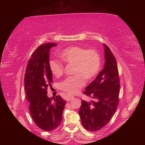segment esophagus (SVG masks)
<instances>
[{"label": "esophagus", "mask_w": 145, "mask_h": 145, "mask_svg": "<svg viewBox=\"0 0 145 145\" xmlns=\"http://www.w3.org/2000/svg\"><path fill=\"white\" fill-rule=\"evenodd\" d=\"M73 96H72V95H67V97H66V100L67 101H71L72 99H73Z\"/></svg>", "instance_id": "34e87169"}]
</instances>
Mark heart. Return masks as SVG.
<instances>
[{"label":"heart","instance_id":"b5f03b06","mask_svg":"<svg viewBox=\"0 0 145 145\" xmlns=\"http://www.w3.org/2000/svg\"><path fill=\"white\" fill-rule=\"evenodd\" d=\"M59 56L64 62L73 64L75 75L65 78L59 84V88L70 94L77 93L85 84L84 78L91 80L99 73L101 67V57L96 49H87L81 46H70L63 49ZM50 72L56 77L64 73L63 64L59 61H49Z\"/></svg>","mask_w":145,"mask_h":145}]
</instances>
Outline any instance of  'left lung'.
I'll return each instance as SVG.
<instances>
[{"label": "left lung", "instance_id": "8db88e82", "mask_svg": "<svg viewBox=\"0 0 145 145\" xmlns=\"http://www.w3.org/2000/svg\"><path fill=\"white\" fill-rule=\"evenodd\" d=\"M104 67L83 92L94 100L87 102L82 100L78 111L83 127L92 132L106 125L119 104L120 84L117 62L109 46L104 44Z\"/></svg>", "mask_w": 145, "mask_h": 145}]
</instances>
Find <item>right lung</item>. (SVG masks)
Wrapping results in <instances>:
<instances>
[{
  "label": "right lung",
  "mask_w": 145,
  "mask_h": 145,
  "mask_svg": "<svg viewBox=\"0 0 145 145\" xmlns=\"http://www.w3.org/2000/svg\"><path fill=\"white\" fill-rule=\"evenodd\" d=\"M56 45L46 43L39 46L28 61L24 77L31 116L36 125L45 131H54L60 125L66 105V101L59 95L52 99L47 97V88L53 81L48 65L49 51Z\"/></svg>",
  "instance_id": "right-lung-1"
}]
</instances>
